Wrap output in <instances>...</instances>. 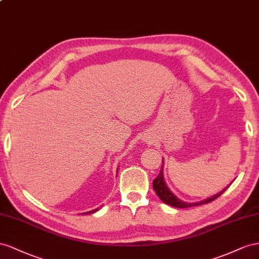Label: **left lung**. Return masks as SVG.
<instances>
[{"label": "left lung", "mask_w": 259, "mask_h": 259, "mask_svg": "<svg viewBox=\"0 0 259 259\" xmlns=\"http://www.w3.org/2000/svg\"><path fill=\"white\" fill-rule=\"evenodd\" d=\"M164 165V164H162ZM162 165H161V169L160 171L158 174V176L156 177V178L154 179L153 181V189L154 191L156 192V194L158 195V197L161 199L162 202L168 204V205H171L174 206V207H178V208H186V207H191V206H198V205H202V204H206V203H209V202H212L213 199H216L217 197H219L221 194L224 193V192L227 190V188L221 191L220 193L213 195L207 199H205V201H202V202H198V203H184L182 202L181 199H179L177 196H175L170 190H169L166 186V183L164 181V177H162Z\"/></svg>", "instance_id": "1"}]
</instances>
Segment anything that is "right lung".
<instances>
[{"mask_svg": "<svg viewBox=\"0 0 259 259\" xmlns=\"http://www.w3.org/2000/svg\"><path fill=\"white\" fill-rule=\"evenodd\" d=\"M97 210H98V208H97V209H94V210H91V211H89L88 213H91V212H95V211H97ZM85 213H87V212H85Z\"/></svg>", "mask_w": 259, "mask_h": 259, "instance_id": "1", "label": "right lung"}]
</instances>
